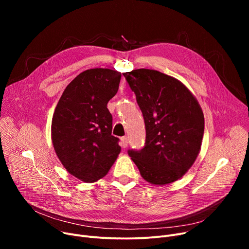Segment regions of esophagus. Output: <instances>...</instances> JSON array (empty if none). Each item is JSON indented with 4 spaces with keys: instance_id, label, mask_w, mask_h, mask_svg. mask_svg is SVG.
Instances as JSON below:
<instances>
[{
    "instance_id": "34e87169",
    "label": "esophagus",
    "mask_w": 249,
    "mask_h": 249,
    "mask_svg": "<svg viewBox=\"0 0 249 249\" xmlns=\"http://www.w3.org/2000/svg\"><path fill=\"white\" fill-rule=\"evenodd\" d=\"M127 145H128V138L126 136H124L121 138V146L123 148H126Z\"/></svg>"
}]
</instances>
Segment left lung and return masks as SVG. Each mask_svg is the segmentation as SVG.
Returning a JSON list of instances; mask_svg holds the SVG:
<instances>
[{
  "label": "left lung",
  "instance_id": "8db88e82",
  "mask_svg": "<svg viewBox=\"0 0 249 249\" xmlns=\"http://www.w3.org/2000/svg\"><path fill=\"white\" fill-rule=\"evenodd\" d=\"M123 75L136 95L146 129L145 146L128 153L149 184H171L198 158L205 127L202 108L192 91L174 76L148 69Z\"/></svg>",
  "mask_w": 249,
  "mask_h": 249
}]
</instances>
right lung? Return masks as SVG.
Here are the masks:
<instances>
[{"label":"right lung","instance_id":"right-lung-1","mask_svg":"<svg viewBox=\"0 0 249 249\" xmlns=\"http://www.w3.org/2000/svg\"><path fill=\"white\" fill-rule=\"evenodd\" d=\"M121 72L91 69L65 88L51 121V140L64 168L85 182L108 174L121 151L112 135L108 102L117 94Z\"/></svg>","mask_w":249,"mask_h":249}]
</instances>
